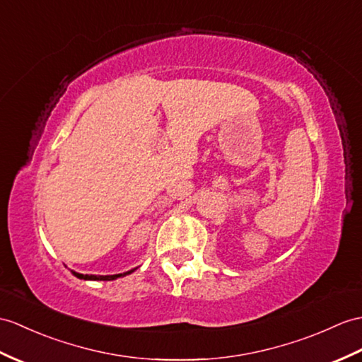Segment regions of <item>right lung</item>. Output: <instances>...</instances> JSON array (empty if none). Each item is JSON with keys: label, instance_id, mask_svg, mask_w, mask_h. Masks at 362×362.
Instances as JSON below:
<instances>
[{"label": "right lung", "instance_id": "obj_1", "mask_svg": "<svg viewBox=\"0 0 362 362\" xmlns=\"http://www.w3.org/2000/svg\"><path fill=\"white\" fill-rule=\"evenodd\" d=\"M136 270V268H134ZM134 270H129L126 273H120V274H112V276H95V274H80V273H74V276H77L78 279H85V281H114L117 279V277H122V276H126V274H131Z\"/></svg>", "mask_w": 362, "mask_h": 362}]
</instances>
